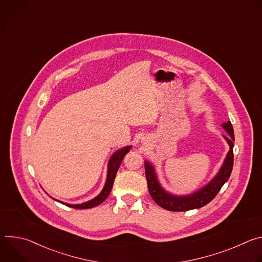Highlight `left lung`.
Instances as JSON below:
<instances>
[{"mask_svg":"<svg viewBox=\"0 0 262 262\" xmlns=\"http://www.w3.org/2000/svg\"><path fill=\"white\" fill-rule=\"evenodd\" d=\"M223 127L229 134V136L224 137L229 144L230 150L227 154V157L224 162L220 172L216 176L206 185L203 189L198 192L189 195V196H173L167 192H165L162 186L160 185L154 167L148 162H145V174L147 179V185L149 193L152 199L159 204L161 207L170 210V211H185L190 209L200 208L207 203H209L220 192L222 186L224 185L232 172L233 168V141H234V133L233 127L230 121L224 123Z\"/></svg>","mask_w":262,"mask_h":262,"instance_id":"8db88e82","label":"left lung"}]
</instances>
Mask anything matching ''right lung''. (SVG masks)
Returning a JSON list of instances; mask_svg holds the SVG:
<instances>
[{
  "label": "right lung",
  "instance_id": "1",
  "mask_svg": "<svg viewBox=\"0 0 262 262\" xmlns=\"http://www.w3.org/2000/svg\"><path fill=\"white\" fill-rule=\"evenodd\" d=\"M129 149H130V146L124 147L122 149H119V150H117L113 156H112V158L110 159V162H108V166H107V176H106L104 188L96 198L92 199L91 201L85 202L83 204H66V203H63V204L67 205L69 207L77 208V209H87V208H92V207L97 206L100 203H102L107 198V196L112 190V186H113L115 176L120 167V164H121L124 156L129 151Z\"/></svg>",
  "mask_w": 262,
  "mask_h": 262
}]
</instances>
